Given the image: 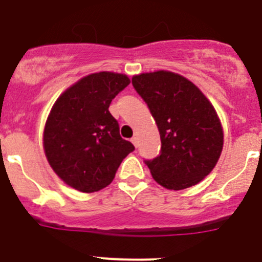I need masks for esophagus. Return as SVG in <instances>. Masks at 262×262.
Segmentation results:
<instances>
[{"instance_id": "34e87169", "label": "esophagus", "mask_w": 262, "mask_h": 262, "mask_svg": "<svg viewBox=\"0 0 262 262\" xmlns=\"http://www.w3.org/2000/svg\"><path fill=\"white\" fill-rule=\"evenodd\" d=\"M131 142L135 145V147H137V145H139V139H137V137H132Z\"/></svg>"}]
</instances>
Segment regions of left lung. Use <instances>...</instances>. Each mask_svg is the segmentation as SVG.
<instances>
[{"mask_svg": "<svg viewBox=\"0 0 262 262\" xmlns=\"http://www.w3.org/2000/svg\"><path fill=\"white\" fill-rule=\"evenodd\" d=\"M132 85L160 134L159 155L145 160L152 178L169 190H183L204 180L223 149L222 125L208 98L190 80L169 71L136 75Z\"/></svg>", "mask_w": 262, "mask_h": 262, "instance_id": "8db88e82", "label": "left lung"}]
</instances>
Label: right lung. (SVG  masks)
Returning <instances> with one entry per match:
<instances>
[{"label": "right lung", "instance_id": "1", "mask_svg": "<svg viewBox=\"0 0 262 262\" xmlns=\"http://www.w3.org/2000/svg\"><path fill=\"white\" fill-rule=\"evenodd\" d=\"M130 84L123 74L98 72L70 86L47 118L43 146L52 169L70 187L95 192L107 187L135 146L111 115L113 98Z\"/></svg>", "mask_w": 262, "mask_h": 262}]
</instances>
